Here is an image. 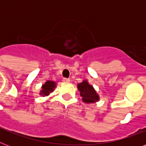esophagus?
<instances>
[{"label": "esophagus", "instance_id": "esophagus-1", "mask_svg": "<svg viewBox=\"0 0 146 146\" xmlns=\"http://www.w3.org/2000/svg\"><path fill=\"white\" fill-rule=\"evenodd\" d=\"M63 82H70V79H66V78H64V79H63Z\"/></svg>", "mask_w": 146, "mask_h": 146}]
</instances>
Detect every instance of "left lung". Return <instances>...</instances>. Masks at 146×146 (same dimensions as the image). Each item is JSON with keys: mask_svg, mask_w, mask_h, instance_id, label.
<instances>
[{"mask_svg": "<svg viewBox=\"0 0 146 146\" xmlns=\"http://www.w3.org/2000/svg\"><path fill=\"white\" fill-rule=\"evenodd\" d=\"M78 90L80 91L82 102L86 104L95 103L99 101V96L98 95L94 87L90 85L88 80H85L77 85Z\"/></svg>", "mask_w": 146, "mask_h": 146, "instance_id": "obj_1", "label": "left lung"}]
</instances>
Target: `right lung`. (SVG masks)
Wrapping results in <instances>:
<instances>
[{"label": "right lung", "mask_w": 146, "mask_h": 146, "mask_svg": "<svg viewBox=\"0 0 146 146\" xmlns=\"http://www.w3.org/2000/svg\"><path fill=\"white\" fill-rule=\"evenodd\" d=\"M56 85H57V83L54 81L48 80L47 82H45L44 84L42 85V90L40 91L39 94L43 97L49 96V94L54 91V89L56 87Z\"/></svg>", "instance_id": "1"}]
</instances>
